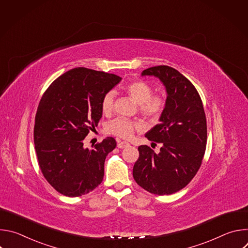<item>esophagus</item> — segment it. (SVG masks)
Returning <instances> with one entry per match:
<instances>
[{"label": "esophagus", "instance_id": "34e87169", "mask_svg": "<svg viewBox=\"0 0 248 248\" xmlns=\"http://www.w3.org/2000/svg\"><path fill=\"white\" fill-rule=\"evenodd\" d=\"M128 145H129V144H128L127 142H125V141H120V140L118 141V147L121 148V149H122V148H124V147H126V146H128Z\"/></svg>", "mask_w": 248, "mask_h": 248}]
</instances>
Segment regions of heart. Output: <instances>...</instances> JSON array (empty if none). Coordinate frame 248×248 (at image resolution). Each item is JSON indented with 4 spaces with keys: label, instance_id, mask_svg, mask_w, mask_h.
I'll list each match as a JSON object with an SVG mask.
<instances>
[{
    "label": "heart",
    "instance_id": "obj_1",
    "mask_svg": "<svg viewBox=\"0 0 248 248\" xmlns=\"http://www.w3.org/2000/svg\"><path fill=\"white\" fill-rule=\"evenodd\" d=\"M130 98L139 105L141 114L150 119H158L165 109V99L161 95H152V88L144 81L136 80L125 87ZM114 91L106 93L101 102V108L105 114H109L114 106ZM142 129V124L126 119L117 118L107 125L109 133L122 138H129L135 130Z\"/></svg>",
    "mask_w": 248,
    "mask_h": 248
}]
</instances>
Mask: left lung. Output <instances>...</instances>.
<instances>
[{"instance_id":"obj_1","label":"left lung","mask_w":248,"mask_h":248,"mask_svg":"<svg viewBox=\"0 0 248 248\" xmlns=\"http://www.w3.org/2000/svg\"><path fill=\"white\" fill-rule=\"evenodd\" d=\"M141 76L159 78L167 99L160 123L145 134L162 144L160 152L139 146L133 178L145 190L168 195L186 186L201 166L207 143L203 104L193 84L170 66L149 67Z\"/></svg>"}]
</instances>
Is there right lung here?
Wrapping results in <instances>:
<instances>
[{
  "mask_svg": "<svg viewBox=\"0 0 248 248\" xmlns=\"http://www.w3.org/2000/svg\"><path fill=\"white\" fill-rule=\"evenodd\" d=\"M122 78L76 67L59 77L42 96L34 125V144L47 182L60 193L77 197L96 188L104 178L107 155L117 146L106 137L83 146L102 117L101 102Z\"/></svg>",
  "mask_w": 248,
  "mask_h": 248,
  "instance_id": "add662e5",
  "label": "right lung"
}]
</instances>
